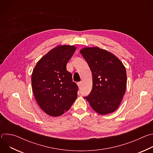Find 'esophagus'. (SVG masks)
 <instances>
[{
    "label": "esophagus",
    "instance_id": "esophagus-1",
    "mask_svg": "<svg viewBox=\"0 0 153 153\" xmlns=\"http://www.w3.org/2000/svg\"><path fill=\"white\" fill-rule=\"evenodd\" d=\"M82 82H78L77 83V85H78V86H79V88H81V86H82Z\"/></svg>",
    "mask_w": 153,
    "mask_h": 153
}]
</instances>
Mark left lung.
I'll return each instance as SVG.
<instances>
[{
    "instance_id": "left-lung-1",
    "label": "left lung",
    "mask_w": 153,
    "mask_h": 153,
    "mask_svg": "<svg viewBox=\"0 0 153 153\" xmlns=\"http://www.w3.org/2000/svg\"><path fill=\"white\" fill-rule=\"evenodd\" d=\"M80 53L92 73V90L84 98L101 115L114 112L126 91L127 77L124 65L114 54L97 47L83 48Z\"/></svg>"
}]
</instances>
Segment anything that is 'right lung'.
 I'll use <instances>...</instances> for the list:
<instances>
[{"mask_svg": "<svg viewBox=\"0 0 153 153\" xmlns=\"http://www.w3.org/2000/svg\"><path fill=\"white\" fill-rule=\"evenodd\" d=\"M76 48L57 45L36 63L31 75L32 90L37 103L52 117L67 111L77 97L78 86L66 65Z\"/></svg>", "mask_w": 153, "mask_h": 153, "instance_id": "obj_1", "label": "right lung"}]
</instances>
